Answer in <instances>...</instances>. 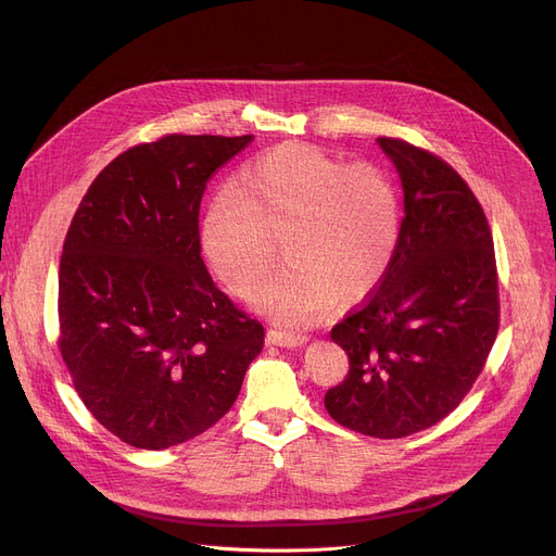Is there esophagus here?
Instances as JSON below:
<instances>
[{
  "label": "esophagus",
  "instance_id": "1",
  "mask_svg": "<svg viewBox=\"0 0 556 556\" xmlns=\"http://www.w3.org/2000/svg\"><path fill=\"white\" fill-rule=\"evenodd\" d=\"M268 342L277 344V346H302L308 342V336L306 333H295V331H281V329H270L268 331Z\"/></svg>",
  "mask_w": 556,
  "mask_h": 556
}]
</instances>
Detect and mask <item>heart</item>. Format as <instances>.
Masks as SVG:
<instances>
[{
	"instance_id": "b5f03b06",
	"label": "heart",
	"mask_w": 556,
	"mask_h": 556,
	"mask_svg": "<svg viewBox=\"0 0 556 556\" xmlns=\"http://www.w3.org/2000/svg\"><path fill=\"white\" fill-rule=\"evenodd\" d=\"M270 233H283L288 263L250 302L279 323L308 325L338 295L356 302L386 277L401 237L399 189L378 166L277 146L248 162L202 218V252L231 293L245 295L270 266Z\"/></svg>"
}]
</instances>
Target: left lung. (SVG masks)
I'll return each instance as SVG.
<instances>
[{
    "instance_id": "obj_1",
    "label": "left lung",
    "mask_w": 556,
    "mask_h": 556,
    "mask_svg": "<svg viewBox=\"0 0 556 556\" xmlns=\"http://www.w3.org/2000/svg\"><path fill=\"white\" fill-rule=\"evenodd\" d=\"M376 143L401 178V237L376 293L331 329L349 374L325 405L349 430L399 440L442 421L476 383L498 336V275L457 170L407 141Z\"/></svg>"
}]
</instances>
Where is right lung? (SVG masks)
<instances>
[{
	"instance_id": "obj_1",
	"label": "right lung",
	"mask_w": 556,
	"mask_h": 556,
	"mask_svg": "<svg viewBox=\"0 0 556 556\" xmlns=\"http://www.w3.org/2000/svg\"><path fill=\"white\" fill-rule=\"evenodd\" d=\"M252 135H166L114 157L74 214L58 273L63 361L94 419L162 451L237 401L263 327L200 256V200Z\"/></svg>"
}]
</instances>
